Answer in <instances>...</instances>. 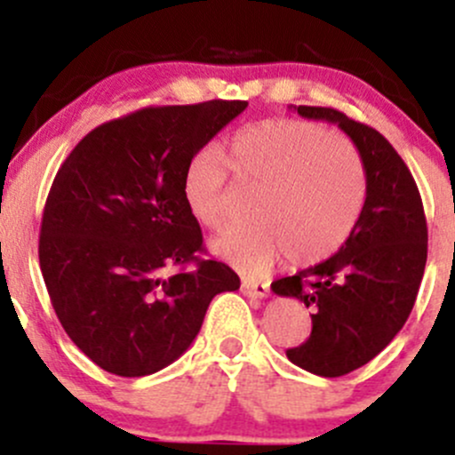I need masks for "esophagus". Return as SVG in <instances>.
<instances>
[{
  "label": "esophagus",
  "instance_id": "obj_1",
  "mask_svg": "<svg viewBox=\"0 0 455 455\" xmlns=\"http://www.w3.org/2000/svg\"><path fill=\"white\" fill-rule=\"evenodd\" d=\"M242 292L246 297H255V299H264L268 295V282H261L255 277H244L242 279Z\"/></svg>",
  "mask_w": 455,
  "mask_h": 455
}]
</instances>
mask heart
I'll use <instances>...</instances> for the list:
<instances>
[{
	"instance_id": "heart-1",
	"label": "heart",
	"mask_w": 455,
	"mask_h": 455,
	"mask_svg": "<svg viewBox=\"0 0 455 455\" xmlns=\"http://www.w3.org/2000/svg\"><path fill=\"white\" fill-rule=\"evenodd\" d=\"M237 185L257 189V218L228 224L211 240L215 255L246 270H261L286 253L295 264H315L350 237L365 198V176L350 142L306 121H266L240 132L227 147ZM187 209L206 228L228 213L222 156L206 147L182 176Z\"/></svg>"
}]
</instances>
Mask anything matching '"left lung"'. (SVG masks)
Segmentation results:
<instances>
[{
  "label": "left lung",
  "instance_id": "1",
  "mask_svg": "<svg viewBox=\"0 0 455 455\" xmlns=\"http://www.w3.org/2000/svg\"><path fill=\"white\" fill-rule=\"evenodd\" d=\"M295 112L339 125L365 172L363 209L346 244L321 264L270 283L275 295L313 310L308 341L286 350L288 359L334 379L374 359L405 325L423 282L427 222L419 187L383 134L332 108L299 105Z\"/></svg>",
  "mask_w": 455,
  "mask_h": 455
}]
</instances>
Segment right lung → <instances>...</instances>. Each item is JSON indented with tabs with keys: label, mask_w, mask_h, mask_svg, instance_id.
Instances as JSON below:
<instances>
[{
	"label": "right lung",
	"mask_w": 455,
	"mask_h": 455,
	"mask_svg": "<svg viewBox=\"0 0 455 455\" xmlns=\"http://www.w3.org/2000/svg\"><path fill=\"white\" fill-rule=\"evenodd\" d=\"M246 100L145 108L103 123L54 176L39 235L50 301L75 346L116 376L185 355L211 299L237 291L227 264L200 259L182 176Z\"/></svg>",
	"instance_id": "right-lung-1"
}]
</instances>
